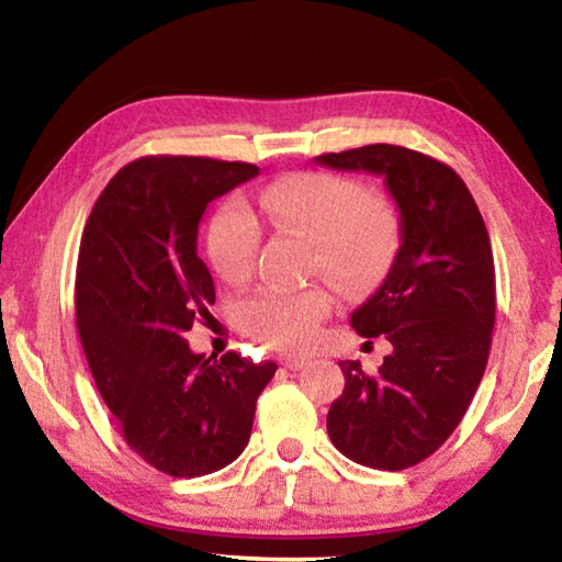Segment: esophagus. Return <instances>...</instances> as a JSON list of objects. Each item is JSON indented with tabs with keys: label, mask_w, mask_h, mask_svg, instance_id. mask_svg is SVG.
Instances as JSON below:
<instances>
[{
	"label": "esophagus",
	"mask_w": 562,
	"mask_h": 562,
	"mask_svg": "<svg viewBox=\"0 0 562 562\" xmlns=\"http://www.w3.org/2000/svg\"><path fill=\"white\" fill-rule=\"evenodd\" d=\"M282 364L288 369H302L304 364H310V357H302V355L300 357H284Z\"/></svg>",
	"instance_id": "1"
}]
</instances>
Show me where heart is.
<instances>
[{
	"label": "heart",
	"mask_w": 562,
	"mask_h": 562,
	"mask_svg": "<svg viewBox=\"0 0 562 562\" xmlns=\"http://www.w3.org/2000/svg\"><path fill=\"white\" fill-rule=\"evenodd\" d=\"M255 213L312 243V270L345 290H364L392 268L402 243L394 205L364 193L359 183L331 173H290L262 188L252 207L227 201L207 225L205 250L225 282L252 272L260 247ZM335 297L327 288H260L237 304L235 317L247 335L272 347L297 349L317 337Z\"/></svg>",
	"instance_id": "obj_1"
}]
</instances>
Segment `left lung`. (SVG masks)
<instances>
[{
  "label": "left lung",
  "instance_id": "obj_1",
  "mask_svg": "<svg viewBox=\"0 0 562 562\" xmlns=\"http://www.w3.org/2000/svg\"><path fill=\"white\" fill-rule=\"evenodd\" d=\"M384 178L402 245L372 297L351 312L361 337H386L376 374L339 361L331 443L369 469L402 471L449 439L486 372L496 322V270L486 223L453 168L416 150L372 144L315 158Z\"/></svg>",
  "mask_w": 562,
  "mask_h": 562
}]
</instances>
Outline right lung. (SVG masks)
Returning a JSON list of instances; mask_svg holds the SVG:
<instances>
[{
	"label": "right lung",
	"mask_w": 562,
	"mask_h": 562,
	"mask_svg": "<svg viewBox=\"0 0 562 562\" xmlns=\"http://www.w3.org/2000/svg\"><path fill=\"white\" fill-rule=\"evenodd\" d=\"M258 173L198 156L138 158L111 178L83 227L76 327L93 382L131 449L176 479L221 471L243 453L278 369L235 351L195 355L183 339L215 302L198 258L205 207Z\"/></svg>",
	"instance_id": "1"
}]
</instances>
